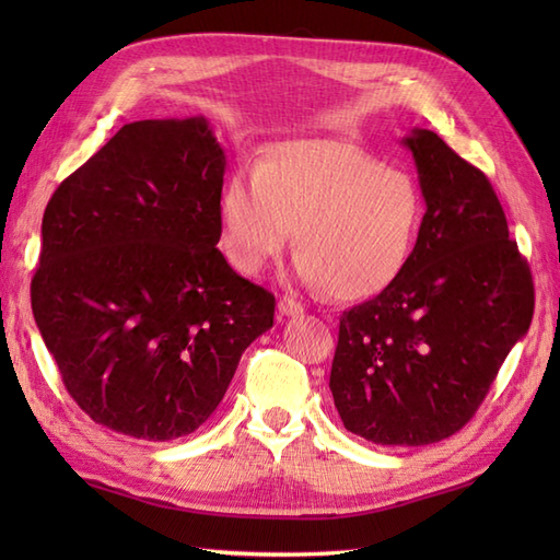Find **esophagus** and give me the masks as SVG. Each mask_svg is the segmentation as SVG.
Wrapping results in <instances>:
<instances>
[{"label": "esophagus", "mask_w": 560, "mask_h": 560, "mask_svg": "<svg viewBox=\"0 0 560 560\" xmlns=\"http://www.w3.org/2000/svg\"><path fill=\"white\" fill-rule=\"evenodd\" d=\"M279 313L287 315V317L303 315V305L299 301L289 299V295H281V299H279Z\"/></svg>", "instance_id": "esophagus-1"}]
</instances>
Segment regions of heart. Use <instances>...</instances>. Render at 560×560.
<instances>
[{"label":"heart","instance_id":"heart-1","mask_svg":"<svg viewBox=\"0 0 560 560\" xmlns=\"http://www.w3.org/2000/svg\"><path fill=\"white\" fill-rule=\"evenodd\" d=\"M221 245L231 265L257 273L295 229L299 277L337 301L371 299L407 267L423 221L413 175L347 141L271 147L255 171L223 185Z\"/></svg>","mask_w":560,"mask_h":560}]
</instances>
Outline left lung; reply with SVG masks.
<instances>
[{"label":"left lung","instance_id":"obj_1","mask_svg":"<svg viewBox=\"0 0 560 560\" xmlns=\"http://www.w3.org/2000/svg\"><path fill=\"white\" fill-rule=\"evenodd\" d=\"M404 144L425 199L419 237L399 277L339 317L329 375L347 431L375 445L455 435L534 315L532 271L489 177L431 129Z\"/></svg>","mask_w":560,"mask_h":560}]
</instances>
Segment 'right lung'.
I'll return each instance as SVG.
<instances>
[{
    "label": "right lung",
    "instance_id": "1",
    "mask_svg": "<svg viewBox=\"0 0 560 560\" xmlns=\"http://www.w3.org/2000/svg\"><path fill=\"white\" fill-rule=\"evenodd\" d=\"M223 173L205 117L141 120L47 201L33 317L71 399L110 431H197L273 325V293L217 247Z\"/></svg>",
    "mask_w": 560,
    "mask_h": 560
}]
</instances>
